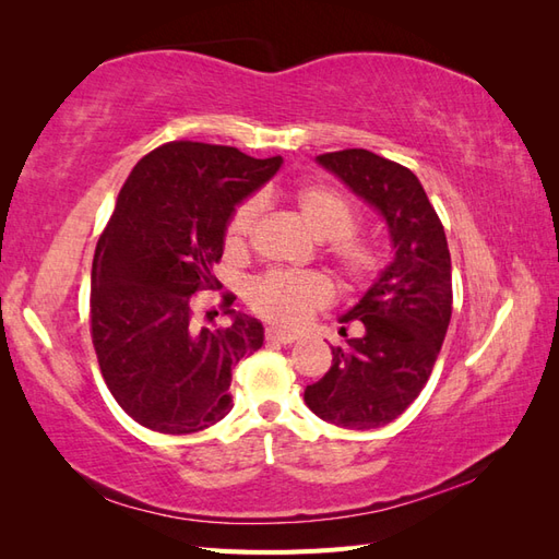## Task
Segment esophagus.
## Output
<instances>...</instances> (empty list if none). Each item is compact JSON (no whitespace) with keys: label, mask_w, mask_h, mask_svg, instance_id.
<instances>
[{"label":"esophagus","mask_w":559,"mask_h":559,"mask_svg":"<svg viewBox=\"0 0 559 559\" xmlns=\"http://www.w3.org/2000/svg\"><path fill=\"white\" fill-rule=\"evenodd\" d=\"M300 336L298 334H290V331H281V329H266V341L273 343H295Z\"/></svg>","instance_id":"34e87169"}]
</instances>
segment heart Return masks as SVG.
<instances>
[{
    "instance_id": "b5f03b06",
    "label": "heart",
    "mask_w": 559,
    "mask_h": 559,
    "mask_svg": "<svg viewBox=\"0 0 559 559\" xmlns=\"http://www.w3.org/2000/svg\"><path fill=\"white\" fill-rule=\"evenodd\" d=\"M290 201L307 230L317 240L331 242L329 252L334 257L343 281L358 286L379 269L377 249L353 237V233L358 230V218H355L353 206L336 189L305 185L295 189ZM259 211L261 201L252 197L237 204L230 213L223 233V247L230 257H242L247 252ZM331 302H334V286L326 276L314 271H269L247 288V305L261 319L286 329L307 324L314 312L324 310Z\"/></svg>"
}]
</instances>
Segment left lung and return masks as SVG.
I'll return each instance as SVG.
<instances>
[{
	"label": "left lung",
	"mask_w": 559,
	"mask_h": 559,
	"mask_svg": "<svg viewBox=\"0 0 559 559\" xmlns=\"http://www.w3.org/2000/svg\"><path fill=\"white\" fill-rule=\"evenodd\" d=\"M386 221L394 261L341 317L343 346H331L329 372L305 389L326 423L382 427L418 399L451 319V257L437 211L418 177L365 148L317 156ZM346 325L359 334L348 337Z\"/></svg>",
	"instance_id": "8db88e82"
}]
</instances>
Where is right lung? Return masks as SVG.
I'll return each mask as SVG.
<instances>
[{"label": "right lung", "mask_w": 559, "mask_h": 559, "mask_svg": "<svg viewBox=\"0 0 559 559\" xmlns=\"http://www.w3.org/2000/svg\"><path fill=\"white\" fill-rule=\"evenodd\" d=\"M281 163L170 141L120 189L93 257L91 338L110 394L148 430L192 435L233 408V367L261 348L264 326L230 310L233 293L221 302L233 324H199L194 293L221 288L211 269L223 257L225 223Z\"/></svg>", "instance_id": "1"}]
</instances>
